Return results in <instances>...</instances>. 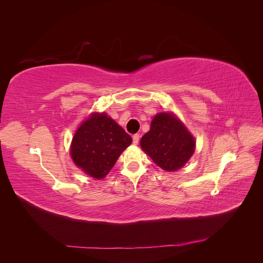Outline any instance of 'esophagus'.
Listing matches in <instances>:
<instances>
[{
	"label": "esophagus",
	"mask_w": 263,
	"mask_h": 263,
	"mask_svg": "<svg viewBox=\"0 0 263 263\" xmlns=\"http://www.w3.org/2000/svg\"><path fill=\"white\" fill-rule=\"evenodd\" d=\"M139 139H140V136H139L138 134L134 135V136H133V142H134L135 145H137V144H138V142H139Z\"/></svg>",
	"instance_id": "obj_1"
}]
</instances>
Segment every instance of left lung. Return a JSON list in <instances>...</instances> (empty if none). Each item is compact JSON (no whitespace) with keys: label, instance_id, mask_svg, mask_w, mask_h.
Segmentation results:
<instances>
[{"label":"left lung","instance_id":"1","mask_svg":"<svg viewBox=\"0 0 263 263\" xmlns=\"http://www.w3.org/2000/svg\"><path fill=\"white\" fill-rule=\"evenodd\" d=\"M140 146L157 165L170 172L181 169L192 157L195 139L176 115L163 112L154 117Z\"/></svg>","mask_w":263,"mask_h":263}]
</instances>
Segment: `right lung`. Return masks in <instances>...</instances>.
<instances>
[{"label": "right lung", "instance_id": "add662e5", "mask_svg": "<svg viewBox=\"0 0 263 263\" xmlns=\"http://www.w3.org/2000/svg\"><path fill=\"white\" fill-rule=\"evenodd\" d=\"M132 141L114 119L105 113H92L77 129L70 155L78 168L87 176L103 179Z\"/></svg>", "mask_w": 263, "mask_h": 263}]
</instances>
